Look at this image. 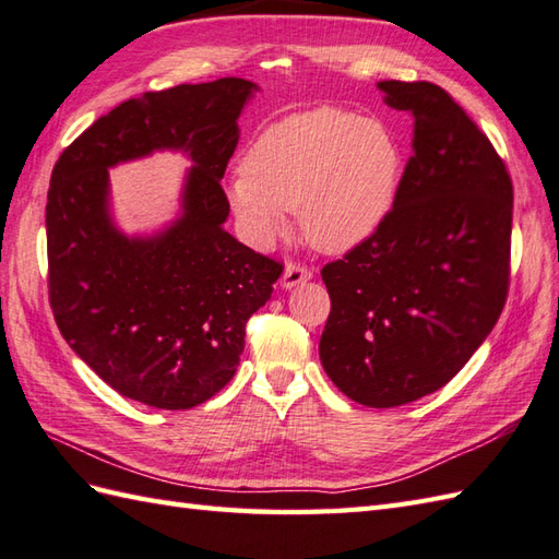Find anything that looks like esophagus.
<instances>
[{"mask_svg":"<svg viewBox=\"0 0 559 559\" xmlns=\"http://www.w3.org/2000/svg\"><path fill=\"white\" fill-rule=\"evenodd\" d=\"M313 277V272L308 270L306 265H299V263H289L287 267H284V275H282V287L284 289H294L299 287V284L308 282Z\"/></svg>","mask_w":559,"mask_h":559,"instance_id":"obj_1","label":"esophagus"}]
</instances>
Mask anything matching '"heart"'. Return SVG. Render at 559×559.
Wrapping results in <instances>:
<instances>
[{"label":"heart","mask_w":559,"mask_h":559,"mask_svg":"<svg viewBox=\"0 0 559 559\" xmlns=\"http://www.w3.org/2000/svg\"><path fill=\"white\" fill-rule=\"evenodd\" d=\"M402 171L400 141L382 121L318 107L258 135L231 186V203L260 243L280 237L284 210H296L308 243L344 253L388 219Z\"/></svg>","instance_id":"b5f03b06"}]
</instances>
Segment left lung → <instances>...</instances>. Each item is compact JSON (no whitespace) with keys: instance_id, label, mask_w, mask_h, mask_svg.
Listing matches in <instances>:
<instances>
[{"instance_id":"obj_1","label":"left lung","mask_w":559,"mask_h":559,"mask_svg":"<svg viewBox=\"0 0 559 559\" xmlns=\"http://www.w3.org/2000/svg\"><path fill=\"white\" fill-rule=\"evenodd\" d=\"M414 119L388 219L320 270L330 316L320 364L349 400L392 408L440 390L498 322L510 289L512 179L450 93L382 81Z\"/></svg>"}]
</instances>
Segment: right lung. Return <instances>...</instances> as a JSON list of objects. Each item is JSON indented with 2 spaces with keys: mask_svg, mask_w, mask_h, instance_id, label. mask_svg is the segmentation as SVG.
<instances>
[{
  "mask_svg": "<svg viewBox=\"0 0 559 559\" xmlns=\"http://www.w3.org/2000/svg\"><path fill=\"white\" fill-rule=\"evenodd\" d=\"M258 85L183 83L117 105L52 169L47 287L61 337L111 390L167 412L207 402L237 373L246 322L284 265L222 229L219 179ZM153 150L194 159L182 217L155 238H123L108 217L107 166Z\"/></svg>",
  "mask_w": 559,
  "mask_h": 559,
  "instance_id": "1",
  "label": "right lung"
}]
</instances>
